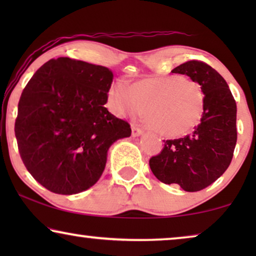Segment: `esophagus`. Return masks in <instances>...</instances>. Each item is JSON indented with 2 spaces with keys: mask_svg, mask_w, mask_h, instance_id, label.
Listing matches in <instances>:
<instances>
[{
  "mask_svg": "<svg viewBox=\"0 0 256 256\" xmlns=\"http://www.w3.org/2000/svg\"><path fill=\"white\" fill-rule=\"evenodd\" d=\"M132 136H140V135H142V134H143V129L140 128L138 126L132 124Z\"/></svg>",
  "mask_w": 256,
  "mask_h": 256,
  "instance_id": "34e87169",
  "label": "esophagus"
}]
</instances>
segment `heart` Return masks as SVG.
Wrapping results in <instances>:
<instances>
[{
	"mask_svg": "<svg viewBox=\"0 0 256 256\" xmlns=\"http://www.w3.org/2000/svg\"><path fill=\"white\" fill-rule=\"evenodd\" d=\"M107 102L118 116H135L146 107L150 128L168 138L186 135L204 114L205 94L197 82L182 76H152L129 87L118 82L110 87Z\"/></svg>",
	"mask_w": 256,
	"mask_h": 256,
	"instance_id": "1",
	"label": "heart"
}]
</instances>
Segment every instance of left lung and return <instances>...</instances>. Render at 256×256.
<instances>
[{
    "label": "left lung",
    "instance_id": "left-lung-1",
    "mask_svg": "<svg viewBox=\"0 0 256 256\" xmlns=\"http://www.w3.org/2000/svg\"><path fill=\"white\" fill-rule=\"evenodd\" d=\"M172 73L186 74L205 94L200 124L185 138L164 141V148L149 160L150 169L164 184H178L188 192L200 191L230 166L236 144V104L225 79L211 66L190 60Z\"/></svg>",
    "mask_w": 256,
    "mask_h": 256
}]
</instances>
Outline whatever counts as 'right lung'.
<instances>
[{
    "instance_id": "add662e5",
    "label": "right lung",
    "mask_w": 256,
    "mask_h": 256,
    "mask_svg": "<svg viewBox=\"0 0 256 256\" xmlns=\"http://www.w3.org/2000/svg\"><path fill=\"white\" fill-rule=\"evenodd\" d=\"M113 76L104 66L60 57L45 62L24 87L17 146L26 170L48 191L76 194L93 186L110 146L130 136V124L104 107Z\"/></svg>"
}]
</instances>
